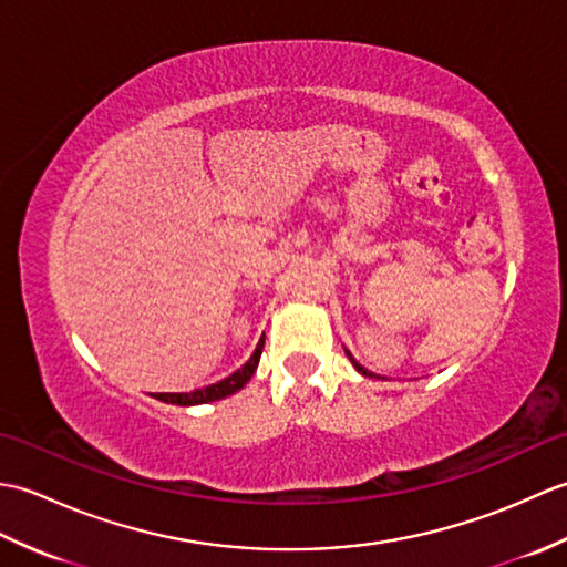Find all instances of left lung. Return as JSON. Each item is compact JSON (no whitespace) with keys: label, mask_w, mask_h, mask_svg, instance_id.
I'll return each instance as SVG.
<instances>
[{"label":"left lung","mask_w":567,"mask_h":567,"mask_svg":"<svg viewBox=\"0 0 567 567\" xmlns=\"http://www.w3.org/2000/svg\"><path fill=\"white\" fill-rule=\"evenodd\" d=\"M346 355H348V358H351V363L355 365V370L360 372V375H365V378H378V375H372V372H370V370H365V368H363V365H360V363H355V360H353V355H351V353H348V351H346Z\"/></svg>","instance_id":"left-lung-1"}]
</instances>
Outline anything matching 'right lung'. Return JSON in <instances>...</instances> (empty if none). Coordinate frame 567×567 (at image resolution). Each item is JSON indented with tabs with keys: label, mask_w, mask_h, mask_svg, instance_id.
<instances>
[{
	"label": "right lung",
	"mask_w": 567,
	"mask_h": 567,
	"mask_svg": "<svg viewBox=\"0 0 567 567\" xmlns=\"http://www.w3.org/2000/svg\"><path fill=\"white\" fill-rule=\"evenodd\" d=\"M262 346H265V339L258 341L256 351H252V355L248 358V363L240 365L234 372V375H228V378L214 382V384H207V388L192 390V392H158V394H153V396H155V400L165 402V404H177V406H195V404H207V402L224 400V396L238 392L252 378V372H256V368H258Z\"/></svg>",
	"instance_id": "right-lung-1"
}]
</instances>
